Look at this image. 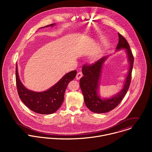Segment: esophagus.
<instances>
[{"instance_id":"34e87169","label":"esophagus","mask_w":152,"mask_h":152,"mask_svg":"<svg viewBox=\"0 0 152 152\" xmlns=\"http://www.w3.org/2000/svg\"><path fill=\"white\" fill-rule=\"evenodd\" d=\"M82 77H83V73H82L81 72H78L77 74L76 79H77V80H80Z\"/></svg>"}]
</instances>
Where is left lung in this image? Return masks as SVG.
<instances>
[{
    "label": "left lung",
    "instance_id": "8db88e82",
    "mask_svg": "<svg viewBox=\"0 0 152 152\" xmlns=\"http://www.w3.org/2000/svg\"><path fill=\"white\" fill-rule=\"evenodd\" d=\"M118 36L119 42L116 46V51L122 48L126 50L129 63V69L124 87L118 94L110 98L104 99H102L98 95L101 69L108 56L103 57L90 65L85 64L82 68L84 77H81L80 80V86L87 108L94 113H106L115 108L120 104L129 88L134 57L127 40L121 34L118 33Z\"/></svg>",
    "mask_w": 152,
    "mask_h": 152
}]
</instances>
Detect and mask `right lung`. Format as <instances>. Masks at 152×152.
I'll list each match as a JSON object with an SVG mask.
<instances>
[{
	"instance_id": "1",
	"label": "right lung",
	"mask_w": 152,
	"mask_h": 152,
	"mask_svg": "<svg viewBox=\"0 0 152 152\" xmlns=\"http://www.w3.org/2000/svg\"><path fill=\"white\" fill-rule=\"evenodd\" d=\"M51 24L43 27L53 26ZM77 71L74 70L67 74L54 86L43 92H34L27 89L20 80L18 65L16 67V81L19 96L22 102L32 111L43 115L51 114L61 106L64 98L65 89L70 81L74 80Z\"/></svg>"
}]
</instances>
